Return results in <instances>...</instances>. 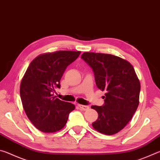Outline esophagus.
<instances>
[{
  "label": "esophagus",
  "mask_w": 160,
  "mask_h": 160,
  "mask_svg": "<svg viewBox=\"0 0 160 160\" xmlns=\"http://www.w3.org/2000/svg\"><path fill=\"white\" fill-rule=\"evenodd\" d=\"M78 107H80V109H82L83 111H87L90 109V107L89 106H85V105H81V104H78Z\"/></svg>",
  "instance_id": "34e87169"
}]
</instances>
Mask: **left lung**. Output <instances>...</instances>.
<instances>
[{
	"mask_svg": "<svg viewBox=\"0 0 160 160\" xmlns=\"http://www.w3.org/2000/svg\"><path fill=\"white\" fill-rule=\"evenodd\" d=\"M81 58L92 68L97 88L106 92L103 106L91 107L98 113L92 125L103 134L117 133L131 121L139 104L140 83L133 67L112 54L85 52Z\"/></svg>",
	"mask_w": 160,
	"mask_h": 160,
	"instance_id": "8db88e82",
	"label": "left lung"
}]
</instances>
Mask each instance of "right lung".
<instances>
[{"label":"right lung","mask_w":160,"mask_h":160,"mask_svg":"<svg viewBox=\"0 0 160 160\" xmlns=\"http://www.w3.org/2000/svg\"><path fill=\"white\" fill-rule=\"evenodd\" d=\"M80 51H58L38 56L27 69L20 83L24 110L33 125L44 132H54L66 126L69 113L75 109L71 103L53 95L60 88L66 68L80 56Z\"/></svg>","instance_id":"obj_1"}]
</instances>
